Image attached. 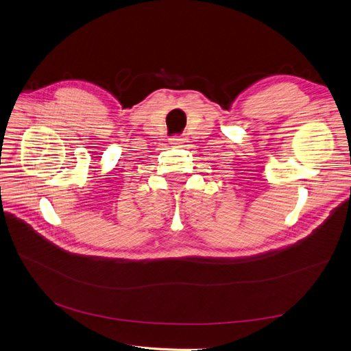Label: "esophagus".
I'll list each match as a JSON object with an SVG mask.
<instances>
[{"mask_svg": "<svg viewBox=\"0 0 351 351\" xmlns=\"http://www.w3.org/2000/svg\"><path fill=\"white\" fill-rule=\"evenodd\" d=\"M169 143L172 146H175V147H182V146H184V143H185V139L179 138V136H173V138L169 139Z\"/></svg>", "mask_w": 351, "mask_h": 351, "instance_id": "esophagus-1", "label": "esophagus"}]
</instances>
